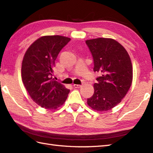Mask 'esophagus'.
Masks as SVG:
<instances>
[{
	"instance_id": "34e87169",
	"label": "esophagus",
	"mask_w": 153,
	"mask_h": 153,
	"mask_svg": "<svg viewBox=\"0 0 153 153\" xmlns=\"http://www.w3.org/2000/svg\"><path fill=\"white\" fill-rule=\"evenodd\" d=\"M74 87L76 88H79L82 87V85H79V84H74Z\"/></svg>"
}]
</instances>
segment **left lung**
<instances>
[{"mask_svg":"<svg viewBox=\"0 0 153 153\" xmlns=\"http://www.w3.org/2000/svg\"><path fill=\"white\" fill-rule=\"evenodd\" d=\"M86 43L94 60V71L100 74L88 105L97 111L110 110L121 101L131 85L130 57L123 46L111 38L88 40Z\"/></svg>","mask_w":153,"mask_h":153,"instance_id":"8db88e82","label":"left lung"}]
</instances>
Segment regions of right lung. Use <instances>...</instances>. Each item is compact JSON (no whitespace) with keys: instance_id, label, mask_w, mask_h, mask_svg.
<instances>
[{"instance_id":"1","label":"right lung","mask_w":153,"mask_h":153,"mask_svg":"<svg viewBox=\"0 0 153 153\" xmlns=\"http://www.w3.org/2000/svg\"><path fill=\"white\" fill-rule=\"evenodd\" d=\"M70 40L57 35L42 36L25 52L22 66V81L30 97L43 108L55 109L68 96L69 90L52 76L59 53Z\"/></svg>"}]
</instances>
